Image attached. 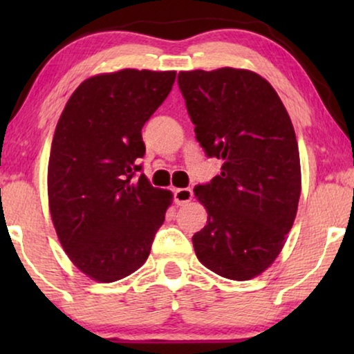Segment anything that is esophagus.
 <instances>
[{"label": "esophagus", "mask_w": 354, "mask_h": 354, "mask_svg": "<svg viewBox=\"0 0 354 354\" xmlns=\"http://www.w3.org/2000/svg\"><path fill=\"white\" fill-rule=\"evenodd\" d=\"M193 198V192L192 188H176L174 190V200H176L177 205H187L188 201H192Z\"/></svg>", "instance_id": "34e87169"}]
</instances>
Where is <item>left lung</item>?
I'll list each match as a JSON object with an SVG mask.
<instances>
[{"instance_id": "left-lung-1", "label": "left lung", "mask_w": 354, "mask_h": 354, "mask_svg": "<svg viewBox=\"0 0 354 354\" xmlns=\"http://www.w3.org/2000/svg\"><path fill=\"white\" fill-rule=\"evenodd\" d=\"M196 140L221 176L195 187L207 224L193 235L198 259L212 272L248 280L274 263L292 229L301 193L292 120L263 77L245 69L178 74Z\"/></svg>"}]
</instances>
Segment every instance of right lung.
<instances>
[{"mask_svg":"<svg viewBox=\"0 0 354 354\" xmlns=\"http://www.w3.org/2000/svg\"><path fill=\"white\" fill-rule=\"evenodd\" d=\"M176 72L124 69L82 82L67 101L48 162L57 239L98 282L135 272L151 250L172 193L142 172V129L171 93Z\"/></svg>","mask_w":354,"mask_h":354,"instance_id":"1","label":"right lung"}]
</instances>
